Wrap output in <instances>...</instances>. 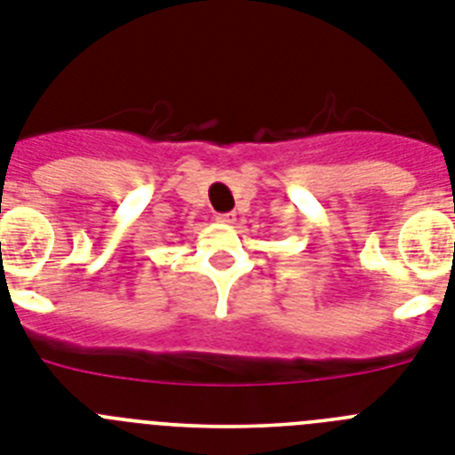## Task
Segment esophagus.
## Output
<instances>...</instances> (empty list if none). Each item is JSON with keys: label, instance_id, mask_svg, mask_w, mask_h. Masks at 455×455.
<instances>
[{"label": "esophagus", "instance_id": "1", "mask_svg": "<svg viewBox=\"0 0 455 455\" xmlns=\"http://www.w3.org/2000/svg\"><path fill=\"white\" fill-rule=\"evenodd\" d=\"M216 220H219V223H223V225H232L236 220V216H235V213H219V216H216Z\"/></svg>", "mask_w": 455, "mask_h": 455}]
</instances>
